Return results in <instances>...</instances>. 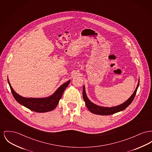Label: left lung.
<instances>
[{
  "label": "left lung",
  "instance_id": "left-lung-1",
  "mask_svg": "<svg viewBox=\"0 0 152 152\" xmlns=\"http://www.w3.org/2000/svg\"><path fill=\"white\" fill-rule=\"evenodd\" d=\"M139 84H140V80H138L137 86L135 89L133 95L124 103H122L119 106H115V107H101V106H98V105L95 104L94 103H92L89 100V99L88 98V97L87 96L84 86H83V99L86 103V106L92 113L97 114V115H111V114H114L118 112L123 111L132 103V102H133L134 97L136 95V92H137V91L138 89V87L139 86Z\"/></svg>",
  "mask_w": 152,
  "mask_h": 152
}]
</instances>
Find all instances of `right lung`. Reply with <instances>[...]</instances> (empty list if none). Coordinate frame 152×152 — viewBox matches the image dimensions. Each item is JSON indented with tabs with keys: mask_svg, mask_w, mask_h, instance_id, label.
Listing matches in <instances>:
<instances>
[{
	"mask_svg": "<svg viewBox=\"0 0 152 152\" xmlns=\"http://www.w3.org/2000/svg\"><path fill=\"white\" fill-rule=\"evenodd\" d=\"M8 83L14 98L19 104L35 112L46 113L52 111L57 107L59 100L62 97L64 90L69 85L70 80L61 85L51 96L43 98H27L22 97L14 91L10 83L9 79Z\"/></svg>",
	"mask_w": 152,
	"mask_h": 152,
	"instance_id": "obj_1",
	"label": "right lung"
}]
</instances>
